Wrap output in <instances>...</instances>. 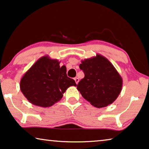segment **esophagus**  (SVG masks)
<instances>
[{
	"label": "esophagus",
	"mask_w": 149,
	"mask_h": 149,
	"mask_svg": "<svg viewBox=\"0 0 149 149\" xmlns=\"http://www.w3.org/2000/svg\"><path fill=\"white\" fill-rule=\"evenodd\" d=\"M74 80L75 81V83H76V84H78V82H79V78H78V77H75Z\"/></svg>",
	"instance_id": "1"
}]
</instances>
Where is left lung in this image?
<instances>
[{"mask_svg":"<svg viewBox=\"0 0 149 149\" xmlns=\"http://www.w3.org/2000/svg\"><path fill=\"white\" fill-rule=\"evenodd\" d=\"M85 74L77 86L81 96L96 108L112 104L120 94L123 78L112 63L100 54L81 61Z\"/></svg>","mask_w":149,"mask_h":149,"instance_id":"1","label":"left lung"}]
</instances>
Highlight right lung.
Listing matches in <instances>:
<instances>
[{
  "label": "right lung",
  "instance_id": "obj_1",
  "mask_svg": "<svg viewBox=\"0 0 149 149\" xmlns=\"http://www.w3.org/2000/svg\"><path fill=\"white\" fill-rule=\"evenodd\" d=\"M48 55L41 57L27 70L20 81V89L30 103L40 107H50L60 100L66 90L76 86L68 77L65 65Z\"/></svg>",
  "mask_w": 149,
  "mask_h": 149
}]
</instances>
